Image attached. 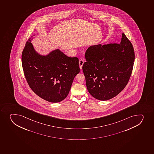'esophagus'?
<instances>
[{
    "instance_id": "1",
    "label": "esophagus",
    "mask_w": 154,
    "mask_h": 154,
    "mask_svg": "<svg viewBox=\"0 0 154 154\" xmlns=\"http://www.w3.org/2000/svg\"><path fill=\"white\" fill-rule=\"evenodd\" d=\"M84 60H80L79 62V67L80 69H82V67L83 65L84 64Z\"/></svg>"
}]
</instances>
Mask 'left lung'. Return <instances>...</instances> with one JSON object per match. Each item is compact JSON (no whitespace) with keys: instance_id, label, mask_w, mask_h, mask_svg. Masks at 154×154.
<instances>
[{"instance_id":"1","label":"left lung","mask_w":154,"mask_h":154,"mask_svg":"<svg viewBox=\"0 0 154 154\" xmlns=\"http://www.w3.org/2000/svg\"><path fill=\"white\" fill-rule=\"evenodd\" d=\"M82 67L87 90L93 97L107 100L128 84L133 70L134 52L124 33L118 44L91 46L86 52Z\"/></svg>"}]
</instances>
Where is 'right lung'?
Returning <instances> with one entry per match:
<instances>
[{
	"label": "right lung",
	"mask_w": 154,
	"mask_h": 154,
	"mask_svg": "<svg viewBox=\"0 0 154 154\" xmlns=\"http://www.w3.org/2000/svg\"><path fill=\"white\" fill-rule=\"evenodd\" d=\"M35 35L26 42L22 53L24 76L37 95L49 102H60L68 95L75 77L80 72L79 60L58 49L47 55L40 54L31 43Z\"/></svg>",
	"instance_id": "obj_1"
}]
</instances>
